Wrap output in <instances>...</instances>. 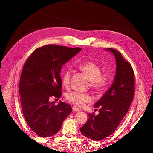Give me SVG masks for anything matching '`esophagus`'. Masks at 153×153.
<instances>
[{
    "instance_id": "obj_1",
    "label": "esophagus",
    "mask_w": 153,
    "mask_h": 153,
    "mask_svg": "<svg viewBox=\"0 0 153 153\" xmlns=\"http://www.w3.org/2000/svg\"><path fill=\"white\" fill-rule=\"evenodd\" d=\"M72 110H73V112H80V110L78 109V108H76V106H73Z\"/></svg>"
}]
</instances>
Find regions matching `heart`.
I'll return each instance as SVG.
<instances>
[{"mask_svg":"<svg viewBox=\"0 0 153 153\" xmlns=\"http://www.w3.org/2000/svg\"><path fill=\"white\" fill-rule=\"evenodd\" d=\"M80 68L87 75L90 81V86L96 91H102L108 85L110 76L108 74H101V68L92 62H84L80 65ZM71 71L69 69L64 71L61 76L62 84L68 87L70 84ZM66 98L69 101L77 107H82L85 103H89L91 97L86 94L78 92H71L69 93Z\"/></svg>","mask_w":153,"mask_h":153,"instance_id":"1","label":"heart"}]
</instances>
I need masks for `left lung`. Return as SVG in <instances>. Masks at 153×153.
Masks as SVG:
<instances>
[{
  "label": "left lung",
  "instance_id": "8db88e82",
  "mask_svg": "<svg viewBox=\"0 0 153 153\" xmlns=\"http://www.w3.org/2000/svg\"><path fill=\"white\" fill-rule=\"evenodd\" d=\"M105 50L115 59L116 70L112 85L94 104L98 115L89 114L86 123L80 128L83 135L96 141L110 136L117 129L126 114L135 92V75L131 64L113 48Z\"/></svg>",
  "mask_w": 153,
  "mask_h": 153
}]
</instances>
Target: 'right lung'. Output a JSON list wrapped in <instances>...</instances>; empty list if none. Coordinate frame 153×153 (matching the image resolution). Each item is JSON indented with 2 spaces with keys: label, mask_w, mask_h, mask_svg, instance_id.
I'll return each instance as SVG.
<instances>
[{
  "label": "right lung",
  "mask_w": 153,
  "mask_h": 153,
  "mask_svg": "<svg viewBox=\"0 0 153 153\" xmlns=\"http://www.w3.org/2000/svg\"><path fill=\"white\" fill-rule=\"evenodd\" d=\"M81 50L46 45L35 50L24 64L19 85L22 108L29 126L39 137L55 135L71 112L69 104L60 101L55 105L49 99L61 96V68Z\"/></svg>",
  "instance_id": "add662e5"
}]
</instances>
